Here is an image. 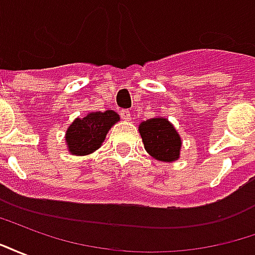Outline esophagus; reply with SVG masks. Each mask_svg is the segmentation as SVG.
I'll return each instance as SVG.
<instances>
[{
    "mask_svg": "<svg viewBox=\"0 0 255 255\" xmlns=\"http://www.w3.org/2000/svg\"><path fill=\"white\" fill-rule=\"evenodd\" d=\"M120 116H122L123 120L129 122L131 120V112L128 111V109H123V111H120Z\"/></svg>",
    "mask_w": 255,
    "mask_h": 255,
    "instance_id": "34e87169",
    "label": "esophagus"
}]
</instances>
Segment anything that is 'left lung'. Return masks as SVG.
I'll use <instances>...</instances> for the list:
<instances>
[{
	"label": "left lung",
	"instance_id": "left-lung-1",
	"mask_svg": "<svg viewBox=\"0 0 255 255\" xmlns=\"http://www.w3.org/2000/svg\"><path fill=\"white\" fill-rule=\"evenodd\" d=\"M144 149L153 158L162 162L179 160L182 138L175 126L165 117H153L139 124Z\"/></svg>",
	"mask_w": 255,
	"mask_h": 255
}]
</instances>
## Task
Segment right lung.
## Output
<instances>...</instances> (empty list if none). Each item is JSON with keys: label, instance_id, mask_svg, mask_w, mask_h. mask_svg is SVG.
<instances>
[{"label": "right lung", "instance_id": "add662e5", "mask_svg": "<svg viewBox=\"0 0 255 255\" xmlns=\"http://www.w3.org/2000/svg\"><path fill=\"white\" fill-rule=\"evenodd\" d=\"M120 122L115 111L90 112L84 117H76L65 132V143L72 155L94 153L104 143L106 135L116 123Z\"/></svg>", "mask_w": 255, "mask_h": 255}]
</instances>
